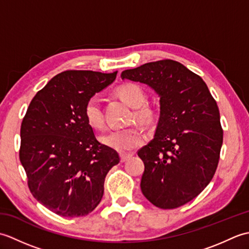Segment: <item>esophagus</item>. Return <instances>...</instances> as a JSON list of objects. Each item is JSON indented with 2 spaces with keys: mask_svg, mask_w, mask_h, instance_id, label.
I'll return each instance as SVG.
<instances>
[{
  "mask_svg": "<svg viewBox=\"0 0 249 249\" xmlns=\"http://www.w3.org/2000/svg\"><path fill=\"white\" fill-rule=\"evenodd\" d=\"M131 156H133L131 154H125V153H122V154L120 155L121 161H122V162H125L126 160H128Z\"/></svg>",
  "mask_w": 249,
  "mask_h": 249,
  "instance_id": "34e87169",
  "label": "esophagus"
}]
</instances>
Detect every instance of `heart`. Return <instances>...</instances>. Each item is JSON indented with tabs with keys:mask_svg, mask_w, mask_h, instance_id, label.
<instances>
[{
	"mask_svg": "<svg viewBox=\"0 0 249 249\" xmlns=\"http://www.w3.org/2000/svg\"><path fill=\"white\" fill-rule=\"evenodd\" d=\"M119 95L124 102L130 107L137 108L135 118L140 122H145L151 119L152 110L143 106L145 96L142 89L133 83H127L119 89ZM84 115L89 125L93 128H102L104 125V115L102 107V98L99 95H93L89 98L86 107ZM103 143L120 152H127L138 147L144 141V136L139 128L129 127L119 130H112L104 135L102 138Z\"/></svg>",
	"mask_w": 249,
	"mask_h": 249,
	"instance_id": "b5f03b06",
	"label": "heart"
}]
</instances>
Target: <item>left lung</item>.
<instances>
[{
	"label": "left lung",
	"instance_id": "left-lung-1",
	"mask_svg": "<svg viewBox=\"0 0 249 249\" xmlns=\"http://www.w3.org/2000/svg\"><path fill=\"white\" fill-rule=\"evenodd\" d=\"M122 80L146 84L160 97L154 139L138 156L141 192L160 209H176L213 178L223 145L219 110L202 78L181 63L161 60L124 71Z\"/></svg>",
	"mask_w": 249,
	"mask_h": 249
}]
</instances>
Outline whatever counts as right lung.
I'll return each mask as SVG.
<instances>
[{"label":"right lung","mask_w":249,"mask_h":249,"mask_svg":"<svg viewBox=\"0 0 249 249\" xmlns=\"http://www.w3.org/2000/svg\"><path fill=\"white\" fill-rule=\"evenodd\" d=\"M115 78L116 71H63L37 92L21 124L19 156L31 193L63 217L91 213L103 198L106 176L120 162L84 115L88 100Z\"/></svg>","instance_id":"right-lung-1"}]
</instances>
